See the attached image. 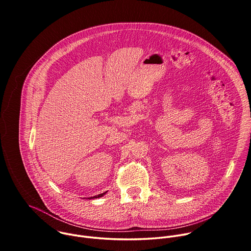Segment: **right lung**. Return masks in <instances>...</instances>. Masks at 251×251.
Masks as SVG:
<instances>
[{
	"instance_id": "obj_1",
	"label": "right lung",
	"mask_w": 251,
	"mask_h": 251,
	"mask_svg": "<svg viewBox=\"0 0 251 251\" xmlns=\"http://www.w3.org/2000/svg\"><path fill=\"white\" fill-rule=\"evenodd\" d=\"M107 192H105V193H102V194H100V195H97V196H94V197H90V198H88L89 200H91V199H98V198H101V197H103L105 194H106Z\"/></svg>"
}]
</instances>
